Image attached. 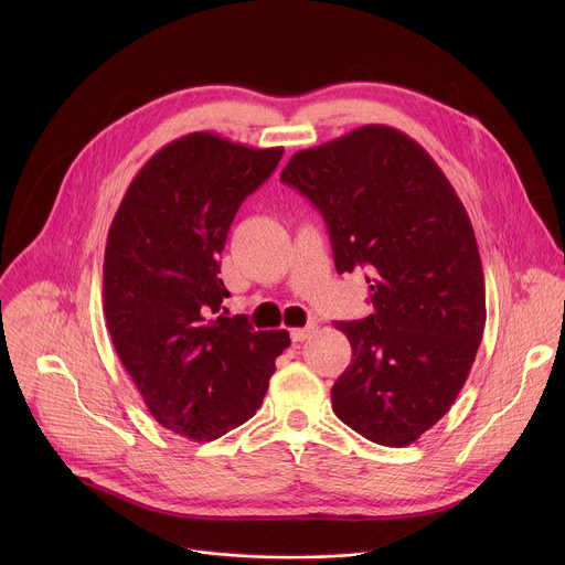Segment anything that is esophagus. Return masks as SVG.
I'll use <instances>...</instances> for the list:
<instances>
[{
    "label": "esophagus",
    "mask_w": 565,
    "mask_h": 565,
    "mask_svg": "<svg viewBox=\"0 0 565 565\" xmlns=\"http://www.w3.org/2000/svg\"><path fill=\"white\" fill-rule=\"evenodd\" d=\"M312 331H315V321H310V324L303 327V329H290V340L292 342H303L312 335Z\"/></svg>",
    "instance_id": "1"
}]
</instances>
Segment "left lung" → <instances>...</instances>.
I'll use <instances>...</instances> for the list:
<instances>
[{
	"label": "left lung",
	"mask_w": 565,
	"mask_h": 565,
	"mask_svg": "<svg viewBox=\"0 0 565 565\" xmlns=\"http://www.w3.org/2000/svg\"><path fill=\"white\" fill-rule=\"evenodd\" d=\"M281 181L324 216L338 273L364 270L371 288L375 312L335 324L353 358L333 412L377 445L407 447L451 409L486 329L467 210L425 147L386 125L297 151Z\"/></svg>",
	"instance_id": "obj_1"
}]
</instances>
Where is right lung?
I'll return each mask as SVG.
<instances>
[{"label": "right lung", "instance_id": "add662e5", "mask_svg": "<svg viewBox=\"0 0 565 565\" xmlns=\"http://www.w3.org/2000/svg\"><path fill=\"white\" fill-rule=\"evenodd\" d=\"M255 149L194 131L160 147L129 183L105 248L114 349L158 425L210 443L262 407L288 331L227 317L218 257L232 218L277 168Z\"/></svg>", "mask_w": 565, "mask_h": 565}]
</instances>
